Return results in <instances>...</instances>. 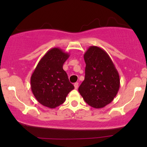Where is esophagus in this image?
Listing matches in <instances>:
<instances>
[{
    "instance_id": "esophagus-1",
    "label": "esophagus",
    "mask_w": 147,
    "mask_h": 147,
    "mask_svg": "<svg viewBox=\"0 0 147 147\" xmlns=\"http://www.w3.org/2000/svg\"><path fill=\"white\" fill-rule=\"evenodd\" d=\"M74 86H75V89L78 88V86H79V83H78V82H76V83H75V84H74Z\"/></svg>"
}]
</instances>
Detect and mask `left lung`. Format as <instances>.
<instances>
[{
    "label": "left lung",
    "instance_id": "1",
    "mask_svg": "<svg viewBox=\"0 0 147 147\" xmlns=\"http://www.w3.org/2000/svg\"><path fill=\"white\" fill-rule=\"evenodd\" d=\"M84 58L85 79L78 90L88 105L101 109L117 95L120 86L119 73L107 52L99 47H89Z\"/></svg>",
    "mask_w": 147,
    "mask_h": 147
}]
</instances>
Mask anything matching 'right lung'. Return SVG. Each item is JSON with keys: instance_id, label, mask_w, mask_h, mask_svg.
Instances as JSON below:
<instances>
[{"instance_id": "right-lung-1", "label": "right lung", "mask_w": 147, "mask_h": 147, "mask_svg": "<svg viewBox=\"0 0 147 147\" xmlns=\"http://www.w3.org/2000/svg\"><path fill=\"white\" fill-rule=\"evenodd\" d=\"M69 57V53L61 49L53 48L45 54L34 70L30 79L32 92L43 106L50 109L60 106L75 88L63 69Z\"/></svg>"}]
</instances>
